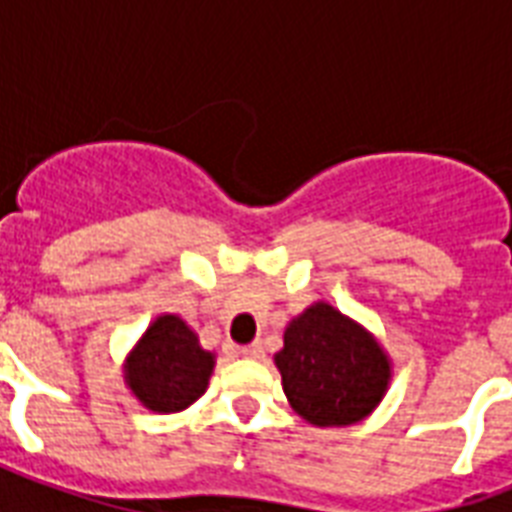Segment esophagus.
I'll return each mask as SVG.
<instances>
[{
	"label": "esophagus",
	"mask_w": 512,
	"mask_h": 512,
	"mask_svg": "<svg viewBox=\"0 0 512 512\" xmlns=\"http://www.w3.org/2000/svg\"><path fill=\"white\" fill-rule=\"evenodd\" d=\"M241 356H247V358H263V356H265L263 342H249V345H244V348H241Z\"/></svg>",
	"instance_id": "esophagus-1"
}]
</instances>
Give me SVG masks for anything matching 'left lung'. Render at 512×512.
<instances>
[{
	"label": "left lung",
	"instance_id": "8db88e82",
	"mask_svg": "<svg viewBox=\"0 0 512 512\" xmlns=\"http://www.w3.org/2000/svg\"><path fill=\"white\" fill-rule=\"evenodd\" d=\"M273 361L292 409L319 428L369 417L390 382V358L377 337L329 303L289 321Z\"/></svg>",
	"mask_w": 512,
	"mask_h": 512
}]
</instances>
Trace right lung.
Listing matches in <instances>:
<instances>
[{"label": "right lung", "instance_id": "1", "mask_svg": "<svg viewBox=\"0 0 512 512\" xmlns=\"http://www.w3.org/2000/svg\"><path fill=\"white\" fill-rule=\"evenodd\" d=\"M215 369V353L180 316L164 313L146 329L124 364V382L151 412H183L204 396Z\"/></svg>", "mask_w": 512, "mask_h": 512}]
</instances>
